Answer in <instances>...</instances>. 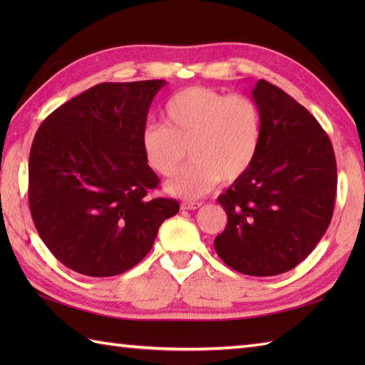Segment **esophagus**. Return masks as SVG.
Masks as SVG:
<instances>
[{"mask_svg": "<svg viewBox=\"0 0 365 365\" xmlns=\"http://www.w3.org/2000/svg\"><path fill=\"white\" fill-rule=\"evenodd\" d=\"M200 202H183L182 204V210H197V208H200Z\"/></svg>", "mask_w": 365, "mask_h": 365, "instance_id": "obj_1", "label": "esophagus"}]
</instances>
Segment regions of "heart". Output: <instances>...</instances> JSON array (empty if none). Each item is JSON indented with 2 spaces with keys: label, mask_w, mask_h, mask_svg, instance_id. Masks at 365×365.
<instances>
[{
  "label": "heart",
  "mask_w": 365,
  "mask_h": 365,
  "mask_svg": "<svg viewBox=\"0 0 365 365\" xmlns=\"http://www.w3.org/2000/svg\"><path fill=\"white\" fill-rule=\"evenodd\" d=\"M165 125L145 127V163L163 177L174 175L191 155V165L166 183L173 196L197 199L220 180L232 183L254 165L262 143V113L251 97L192 86L165 106Z\"/></svg>",
  "instance_id": "obj_1"
}]
</instances>
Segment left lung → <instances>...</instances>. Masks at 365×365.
<instances>
[{"label": "left lung", "instance_id": "left-lung-1", "mask_svg": "<svg viewBox=\"0 0 365 365\" xmlns=\"http://www.w3.org/2000/svg\"><path fill=\"white\" fill-rule=\"evenodd\" d=\"M251 96L262 113L260 149L218 197L227 226L215 250L238 273L276 276L304 260L327 232L337 165L328 135L297 100L265 80Z\"/></svg>", "mask_w": 365, "mask_h": 365}]
</instances>
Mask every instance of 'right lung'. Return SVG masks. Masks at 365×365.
Instances as JSON below:
<instances>
[{
    "label": "right lung",
    "instance_id": "right-lung-1",
    "mask_svg": "<svg viewBox=\"0 0 365 365\" xmlns=\"http://www.w3.org/2000/svg\"><path fill=\"white\" fill-rule=\"evenodd\" d=\"M165 80L102 83L61 105L29 152V208L63 265L91 277L125 273L152 250L180 205L147 192L158 177L141 136Z\"/></svg>",
    "mask_w": 365,
    "mask_h": 365
}]
</instances>
